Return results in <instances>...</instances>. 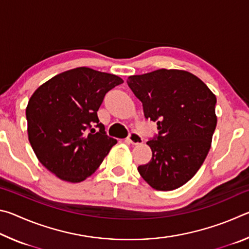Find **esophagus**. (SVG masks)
I'll use <instances>...</instances> for the list:
<instances>
[{
  "mask_svg": "<svg viewBox=\"0 0 249 249\" xmlns=\"http://www.w3.org/2000/svg\"><path fill=\"white\" fill-rule=\"evenodd\" d=\"M127 142H130L132 145H141V144H142V137L140 134L133 132L128 135Z\"/></svg>",
  "mask_w": 249,
  "mask_h": 249,
  "instance_id": "esophagus-1",
  "label": "esophagus"
}]
</instances>
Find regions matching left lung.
I'll return each mask as SVG.
<instances>
[{
  "label": "left lung",
  "mask_w": 249,
  "mask_h": 249,
  "mask_svg": "<svg viewBox=\"0 0 249 249\" xmlns=\"http://www.w3.org/2000/svg\"><path fill=\"white\" fill-rule=\"evenodd\" d=\"M127 84L158 135L147 142L153 157L138 172L151 188L170 191L187 183L208 156L216 127V96L196 75L159 69L130 75Z\"/></svg>",
  "instance_id": "left-lung-1"
}]
</instances>
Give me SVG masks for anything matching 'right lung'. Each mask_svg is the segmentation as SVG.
<instances>
[{"instance_id":"1","label":"right lung","mask_w":249,"mask_h":249,"mask_svg":"<svg viewBox=\"0 0 249 249\" xmlns=\"http://www.w3.org/2000/svg\"><path fill=\"white\" fill-rule=\"evenodd\" d=\"M123 82L115 74L80 67L34 92L26 107L27 132L41 165L72 183L94 174L117 142L105 133L96 112L105 94Z\"/></svg>"}]
</instances>
